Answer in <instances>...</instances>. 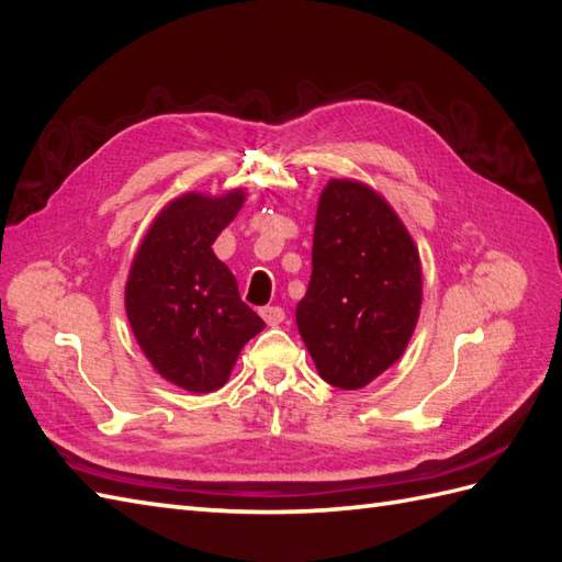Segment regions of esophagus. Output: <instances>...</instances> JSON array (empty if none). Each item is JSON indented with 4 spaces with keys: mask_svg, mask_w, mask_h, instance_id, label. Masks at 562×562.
Wrapping results in <instances>:
<instances>
[{
    "mask_svg": "<svg viewBox=\"0 0 562 562\" xmlns=\"http://www.w3.org/2000/svg\"><path fill=\"white\" fill-rule=\"evenodd\" d=\"M259 314H262V319L269 324V326H279L283 319H285V312H283V307H262L259 310Z\"/></svg>",
    "mask_w": 562,
    "mask_h": 562,
    "instance_id": "34e87169",
    "label": "esophagus"
}]
</instances>
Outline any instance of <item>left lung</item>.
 <instances>
[{"instance_id":"left-lung-1","label":"left lung","mask_w":562,"mask_h":562,"mask_svg":"<svg viewBox=\"0 0 562 562\" xmlns=\"http://www.w3.org/2000/svg\"><path fill=\"white\" fill-rule=\"evenodd\" d=\"M422 305L413 238L372 188L328 181L312 240V277L295 307L297 331L322 379L367 386L401 358Z\"/></svg>"}]
</instances>
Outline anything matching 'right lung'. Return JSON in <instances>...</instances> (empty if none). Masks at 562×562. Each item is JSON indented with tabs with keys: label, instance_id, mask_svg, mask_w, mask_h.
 Wrapping results in <instances>:
<instances>
[{
	"label": "right lung",
	"instance_id": "right-lung-1",
	"mask_svg": "<svg viewBox=\"0 0 562 562\" xmlns=\"http://www.w3.org/2000/svg\"><path fill=\"white\" fill-rule=\"evenodd\" d=\"M240 207V190L173 200L147 231L126 283L128 322L147 360L193 393L224 386L240 348L265 328L212 252Z\"/></svg>",
	"mask_w": 562,
	"mask_h": 562
}]
</instances>
